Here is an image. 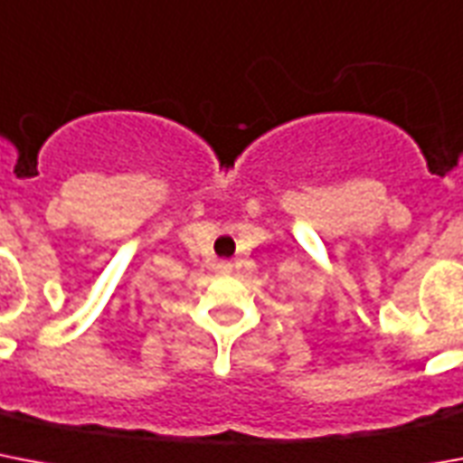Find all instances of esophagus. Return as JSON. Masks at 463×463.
<instances>
[{"instance_id": "esophagus-1", "label": "esophagus", "mask_w": 463, "mask_h": 463, "mask_svg": "<svg viewBox=\"0 0 463 463\" xmlns=\"http://www.w3.org/2000/svg\"><path fill=\"white\" fill-rule=\"evenodd\" d=\"M217 272H220V275H229V272H232V262H217Z\"/></svg>"}]
</instances>
